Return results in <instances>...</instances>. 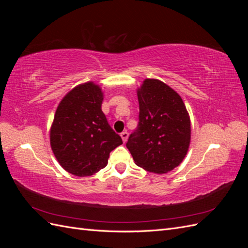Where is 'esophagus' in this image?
<instances>
[{
  "instance_id": "34e87169",
  "label": "esophagus",
  "mask_w": 248,
  "mask_h": 248,
  "mask_svg": "<svg viewBox=\"0 0 248 248\" xmlns=\"http://www.w3.org/2000/svg\"><path fill=\"white\" fill-rule=\"evenodd\" d=\"M121 138H122L123 142H126V141H127V139H128V132H127V131H123V132L121 133Z\"/></svg>"
}]
</instances>
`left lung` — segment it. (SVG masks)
I'll return each mask as SVG.
<instances>
[{"label": "left lung", "mask_w": 248, "mask_h": 248, "mask_svg": "<svg viewBox=\"0 0 248 248\" xmlns=\"http://www.w3.org/2000/svg\"><path fill=\"white\" fill-rule=\"evenodd\" d=\"M140 122L126 147L137 166L155 174L177 168L188 151L191 125L188 111L175 90L156 78L138 88Z\"/></svg>", "instance_id": "8db88e82"}]
</instances>
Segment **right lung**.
<instances>
[{
  "instance_id": "obj_1",
  "label": "right lung",
  "mask_w": 248,
  "mask_h": 248,
  "mask_svg": "<svg viewBox=\"0 0 248 248\" xmlns=\"http://www.w3.org/2000/svg\"><path fill=\"white\" fill-rule=\"evenodd\" d=\"M103 92L88 81L74 87L59 103L49 130L50 147L66 171L88 177L106 168L109 153L122 145L101 109Z\"/></svg>"
}]
</instances>
